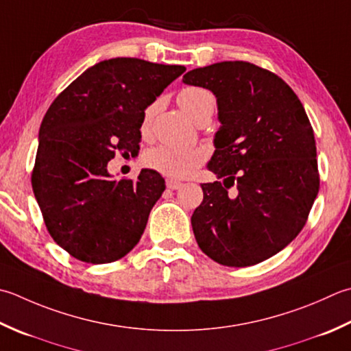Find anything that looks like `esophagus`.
Segmentation results:
<instances>
[{"instance_id":"34e87169","label":"esophagus","mask_w":351,"mask_h":351,"mask_svg":"<svg viewBox=\"0 0 351 351\" xmlns=\"http://www.w3.org/2000/svg\"><path fill=\"white\" fill-rule=\"evenodd\" d=\"M166 185H167V189H170V190H178V189L182 187V182L176 181V180H167Z\"/></svg>"}]
</instances>
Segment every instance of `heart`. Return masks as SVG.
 Masks as SVG:
<instances>
[{"instance_id":"b5f03b06","label":"heart","mask_w":351,"mask_h":351,"mask_svg":"<svg viewBox=\"0 0 351 351\" xmlns=\"http://www.w3.org/2000/svg\"><path fill=\"white\" fill-rule=\"evenodd\" d=\"M178 103L196 123L202 119H210L215 112L216 99L210 91L199 86L184 88L178 94ZM156 111V103L149 105L143 112L141 132L147 134L150 123ZM204 161L202 152L196 149H178L166 146H155L149 149L143 156V162L147 169L158 171L167 178H184L191 170L201 166Z\"/></svg>"}]
</instances>
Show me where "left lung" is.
<instances>
[{
	"label": "left lung",
	"instance_id": "1",
	"mask_svg": "<svg viewBox=\"0 0 351 351\" xmlns=\"http://www.w3.org/2000/svg\"><path fill=\"white\" fill-rule=\"evenodd\" d=\"M182 82L213 91L222 123L208 170L223 182L201 185L191 216L196 242L223 266L257 265L298 236L318 195L311 121L283 79L250 62L196 68Z\"/></svg>",
	"mask_w": 351,
	"mask_h": 351
}]
</instances>
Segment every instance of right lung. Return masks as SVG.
I'll list each match as a JSON object with an SVG mask.
<instances>
[{"label":"right lung","instance_id":"add662e5","mask_svg":"<svg viewBox=\"0 0 351 351\" xmlns=\"http://www.w3.org/2000/svg\"><path fill=\"white\" fill-rule=\"evenodd\" d=\"M184 71L136 58L103 60L48 108L32 187L48 232L74 258L111 263L140 242L166 190L162 176L144 169L136 180H111L108 162L136 155L144 109Z\"/></svg>","mask_w":351,"mask_h":351}]
</instances>
